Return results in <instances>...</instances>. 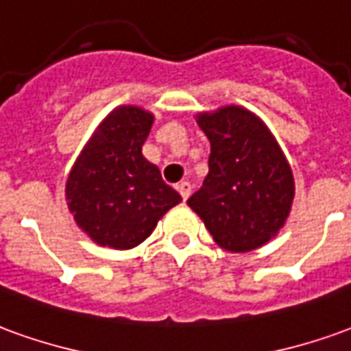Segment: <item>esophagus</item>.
<instances>
[{
	"mask_svg": "<svg viewBox=\"0 0 351 351\" xmlns=\"http://www.w3.org/2000/svg\"><path fill=\"white\" fill-rule=\"evenodd\" d=\"M176 188H178V193L182 195L184 201L190 197V193H192V184H190V182H180L178 186H176Z\"/></svg>",
	"mask_w": 351,
	"mask_h": 351,
	"instance_id": "obj_1",
	"label": "esophagus"
}]
</instances>
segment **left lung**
Here are the masks:
<instances>
[{
  "label": "left lung",
  "mask_w": 351,
  "mask_h": 351,
  "mask_svg": "<svg viewBox=\"0 0 351 351\" xmlns=\"http://www.w3.org/2000/svg\"><path fill=\"white\" fill-rule=\"evenodd\" d=\"M210 142L209 175L188 199L218 247L247 252L283 228L295 197L293 171L268 127L241 106L197 116Z\"/></svg>",
  "instance_id": "obj_1"
}]
</instances>
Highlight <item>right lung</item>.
<instances>
[{
    "label": "right lung",
    "mask_w": 351,
    "mask_h": 351,
    "mask_svg": "<svg viewBox=\"0 0 351 351\" xmlns=\"http://www.w3.org/2000/svg\"><path fill=\"white\" fill-rule=\"evenodd\" d=\"M154 116L119 106L87 142L66 182L73 220L95 243L133 249L182 197L163 182L159 169L142 156Z\"/></svg>",
    "instance_id": "right-lung-1"
}]
</instances>
